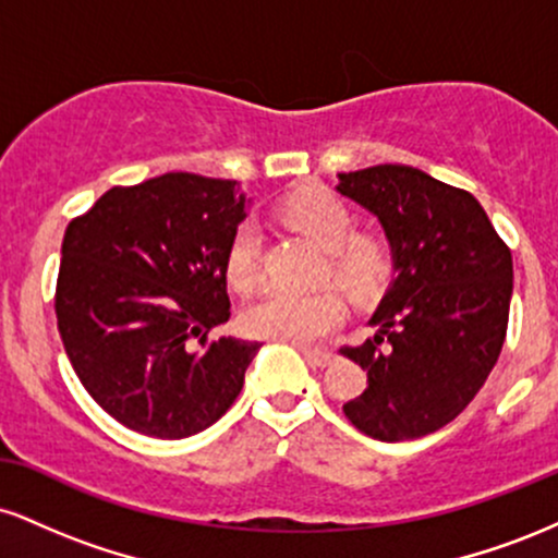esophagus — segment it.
I'll use <instances>...</instances> for the list:
<instances>
[{
    "mask_svg": "<svg viewBox=\"0 0 558 558\" xmlns=\"http://www.w3.org/2000/svg\"><path fill=\"white\" fill-rule=\"evenodd\" d=\"M301 356H304L306 362L312 364V367H328L332 362V354L330 351H323V349H306V345H301Z\"/></svg>",
    "mask_w": 558,
    "mask_h": 558,
    "instance_id": "esophagus-1",
    "label": "esophagus"
}]
</instances>
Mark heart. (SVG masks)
<instances>
[{
  "mask_svg": "<svg viewBox=\"0 0 558 558\" xmlns=\"http://www.w3.org/2000/svg\"><path fill=\"white\" fill-rule=\"evenodd\" d=\"M280 220L325 252L319 283H336L354 304L380 296L390 275V246L380 233H354V213L328 189H306L280 207ZM226 275L239 291H252L262 278V235L254 222L233 230ZM343 296L332 288L293 296L267 291L243 310V328L257 338L310 345L336 330L343 319Z\"/></svg>",
  "mask_w": 558,
  "mask_h": 558,
  "instance_id": "1",
  "label": "heart"
}]
</instances>
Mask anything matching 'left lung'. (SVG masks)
Returning <instances> with one entry per match:
<instances>
[{"mask_svg":"<svg viewBox=\"0 0 558 558\" xmlns=\"http://www.w3.org/2000/svg\"><path fill=\"white\" fill-rule=\"evenodd\" d=\"M336 189L380 220L396 272L369 317L375 338L341 349L367 369L343 414L375 440L422 438L457 420L498 362L511 252L470 191L409 165L341 172Z\"/></svg>","mask_w":558,"mask_h":558,"instance_id":"8db88e82","label":"left lung"}]
</instances>
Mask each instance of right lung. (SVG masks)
<instances>
[{
	"label": "right lung",
	"instance_id": "right-lung-1",
	"mask_svg": "<svg viewBox=\"0 0 558 558\" xmlns=\"http://www.w3.org/2000/svg\"><path fill=\"white\" fill-rule=\"evenodd\" d=\"M246 217L235 181L168 172L114 185L70 220L57 328L75 375L110 417L151 438L202 433L233 407L257 341L226 325V254Z\"/></svg>",
	"mask_w": 558,
	"mask_h": 558
}]
</instances>
